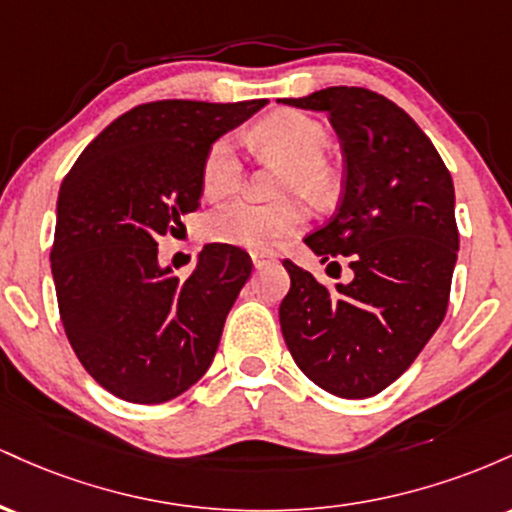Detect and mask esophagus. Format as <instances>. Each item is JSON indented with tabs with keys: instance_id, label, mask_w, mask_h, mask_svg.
<instances>
[{
	"instance_id": "obj_1",
	"label": "esophagus",
	"mask_w": 512,
	"mask_h": 512,
	"mask_svg": "<svg viewBox=\"0 0 512 512\" xmlns=\"http://www.w3.org/2000/svg\"><path fill=\"white\" fill-rule=\"evenodd\" d=\"M250 260H252V264H255V267H264V264L274 262V255H272V252H252Z\"/></svg>"
}]
</instances>
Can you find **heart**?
<instances>
[{
	"instance_id": "obj_1",
	"label": "heart",
	"mask_w": 512,
	"mask_h": 512,
	"mask_svg": "<svg viewBox=\"0 0 512 512\" xmlns=\"http://www.w3.org/2000/svg\"><path fill=\"white\" fill-rule=\"evenodd\" d=\"M255 142L267 154L293 166L286 180L289 190H303L313 197H322L332 190V170L325 166L330 134L313 117L284 110L269 115L255 127ZM243 182V158L231 137H221L209 146L202 163V190L211 199L236 192ZM308 214L298 202L255 204L238 199L223 204L204 219V236L211 243L233 245L255 252H269L284 238L303 231Z\"/></svg>"
}]
</instances>
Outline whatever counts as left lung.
<instances>
[{
    "mask_svg": "<svg viewBox=\"0 0 512 512\" xmlns=\"http://www.w3.org/2000/svg\"><path fill=\"white\" fill-rule=\"evenodd\" d=\"M279 103L327 113L337 132L342 202L305 245L322 264L349 257L354 272L330 291L286 260L281 334L322 390L373 397L414 363L448 310L460 250L455 187L431 139L380 93L330 86Z\"/></svg>",
    "mask_w": 512,
    "mask_h": 512,
    "instance_id": "1",
    "label": "left lung"
}]
</instances>
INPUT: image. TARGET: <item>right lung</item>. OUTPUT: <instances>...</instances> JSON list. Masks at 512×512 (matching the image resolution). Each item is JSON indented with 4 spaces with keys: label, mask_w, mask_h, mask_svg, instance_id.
<instances>
[{
    "label": "right lung",
    "mask_w": 512,
    "mask_h": 512,
    "mask_svg": "<svg viewBox=\"0 0 512 512\" xmlns=\"http://www.w3.org/2000/svg\"><path fill=\"white\" fill-rule=\"evenodd\" d=\"M267 101H158L86 146L57 195L52 279L64 332L98 385L161 404L207 373L252 260L211 243L178 279L156 240L199 207L209 146Z\"/></svg>",
    "instance_id": "right-lung-1"
}]
</instances>
